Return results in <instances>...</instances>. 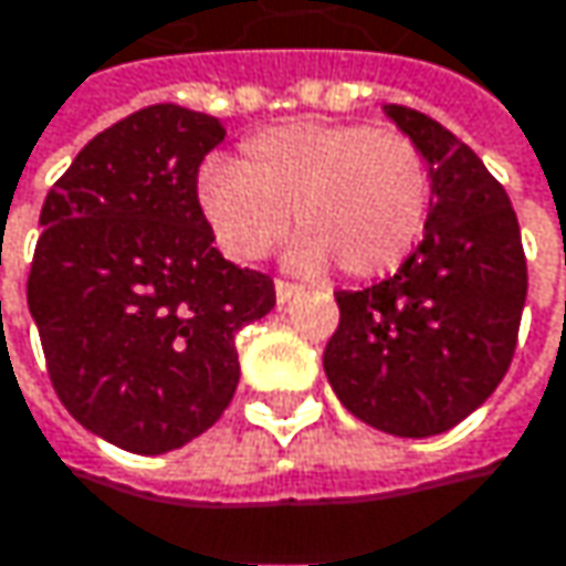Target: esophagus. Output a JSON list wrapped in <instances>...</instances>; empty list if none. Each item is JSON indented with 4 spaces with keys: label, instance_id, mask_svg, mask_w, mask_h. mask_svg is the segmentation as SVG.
<instances>
[{
    "label": "esophagus",
    "instance_id": "1",
    "mask_svg": "<svg viewBox=\"0 0 566 566\" xmlns=\"http://www.w3.org/2000/svg\"><path fill=\"white\" fill-rule=\"evenodd\" d=\"M294 294H297V284L275 282V301H279V304H287V301H291Z\"/></svg>",
    "mask_w": 566,
    "mask_h": 566
}]
</instances>
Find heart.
<instances>
[{"instance_id": "b5f03b06", "label": "heart", "mask_w": 566, "mask_h": 566, "mask_svg": "<svg viewBox=\"0 0 566 566\" xmlns=\"http://www.w3.org/2000/svg\"><path fill=\"white\" fill-rule=\"evenodd\" d=\"M197 203L232 262L265 259L294 213L297 272H324L334 259L349 279H382L428 230L431 171L398 132L301 119L252 135L239 161L210 158Z\"/></svg>"}]
</instances>
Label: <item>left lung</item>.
I'll return each mask as SVG.
<instances>
[{"label":"left lung","mask_w":566,"mask_h":566,"mask_svg":"<svg viewBox=\"0 0 566 566\" xmlns=\"http://www.w3.org/2000/svg\"><path fill=\"white\" fill-rule=\"evenodd\" d=\"M424 155L431 220L386 282L336 291L324 349L336 398L395 437H434L473 415L512 366L528 265L509 193L480 155L431 116L388 103Z\"/></svg>","instance_id":"left-lung-1"}]
</instances>
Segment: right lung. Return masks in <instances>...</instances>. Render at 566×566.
I'll return each instance as SVG.
<instances>
[{
    "label": "right lung",
    "instance_id": "1",
    "mask_svg": "<svg viewBox=\"0 0 566 566\" xmlns=\"http://www.w3.org/2000/svg\"><path fill=\"white\" fill-rule=\"evenodd\" d=\"M223 123L158 103L90 138L48 190L28 272L48 376L86 431L168 453L220 421L235 334L275 307L269 275L213 249L200 161Z\"/></svg>",
    "mask_w": 566,
    "mask_h": 566
}]
</instances>
